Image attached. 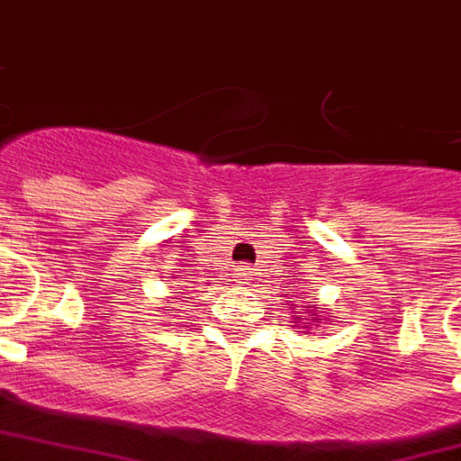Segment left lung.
Here are the masks:
<instances>
[{"label":"left lung","mask_w":461,"mask_h":461,"mask_svg":"<svg viewBox=\"0 0 461 461\" xmlns=\"http://www.w3.org/2000/svg\"><path fill=\"white\" fill-rule=\"evenodd\" d=\"M294 307H297V304H292L290 309ZM294 319H297V324H300L302 329H307V334L317 331L321 324H327V314H324V309L319 307V304H314V307H304L302 312H294ZM317 334H321V331H317Z\"/></svg>","instance_id":"8db88e82"}]
</instances>
